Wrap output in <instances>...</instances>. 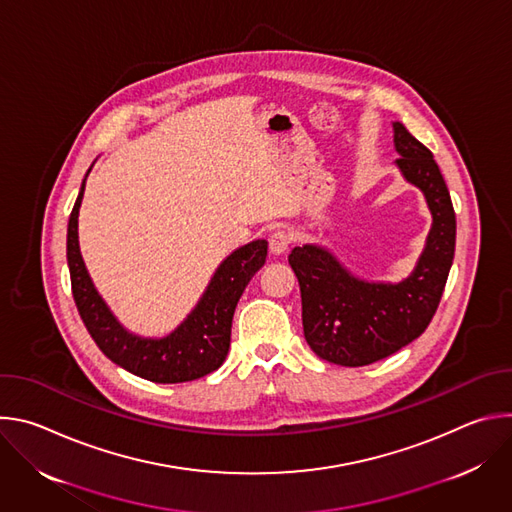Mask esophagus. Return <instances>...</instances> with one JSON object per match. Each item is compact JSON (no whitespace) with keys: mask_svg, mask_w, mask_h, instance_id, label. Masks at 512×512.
Returning a JSON list of instances; mask_svg holds the SVG:
<instances>
[{"mask_svg":"<svg viewBox=\"0 0 512 512\" xmlns=\"http://www.w3.org/2000/svg\"><path fill=\"white\" fill-rule=\"evenodd\" d=\"M289 245H291V237H289V233H285L283 229H277V231H273V233L269 235V251H271L273 255L285 253Z\"/></svg>","mask_w":512,"mask_h":512,"instance_id":"1","label":"esophagus"}]
</instances>
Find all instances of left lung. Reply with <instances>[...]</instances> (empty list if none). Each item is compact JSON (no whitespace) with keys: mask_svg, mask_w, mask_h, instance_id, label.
I'll return each mask as SVG.
<instances>
[{"mask_svg":"<svg viewBox=\"0 0 512 512\" xmlns=\"http://www.w3.org/2000/svg\"><path fill=\"white\" fill-rule=\"evenodd\" d=\"M397 166L419 186L433 214L425 251L411 277L397 285L364 283L324 249H291L287 261L302 294L304 336L324 360L364 367L383 360L429 326L450 275L456 249V212L433 154L401 123H395Z\"/></svg>","mask_w":512,"mask_h":512,"instance_id":"8db88e82","label":"left lung"}]
</instances>
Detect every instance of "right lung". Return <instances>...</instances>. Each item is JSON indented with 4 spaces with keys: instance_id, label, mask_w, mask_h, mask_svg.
<instances>
[{
    "instance_id": "1",
    "label": "right lung",
    "mask_w": 512,
    "mask_h": 512,
    "mask_svg": "<svg viewBox=\"0 0 512 512\" xmlns=\"http://www.w3.org/2000/svg\"><path fill=\"white\" fill-rule=\"evenodd\" d=\"M83 192L85 180L68 218L66 259L72 298L95 344L119 367L152 383H186L216 371L231 346L237 302L251 277L265 265L267 241H253L227 257L194 312L170 336L162 340L139 338L125 332L113 318L85 269L77 233Z\"/></svg>"
}]
</instances>
